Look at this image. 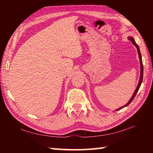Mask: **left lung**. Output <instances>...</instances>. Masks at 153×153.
I'll use <instances>...</instances> for the list:
<instances>
[{
	"instance_id": "1",
	"label": "left lung",
	"mask_w": 153,
	"mask_h": 153,
	"mask_svg": "<svg viewBox=\"0 0 153 153\" xmlns=\"http://www.w3.org/2000/svg\"><path fill=\"white\" fill-rule=\"evenodd\" d=\"M128 39L132 42L133 45H135V47L136 48H137V53H138V55H139V60H140V69H141V71H140V73H141V74H140V78H139V81L138 85H137V88H136V89L135 90V92L134 93V94H133V95H132V97H131L130 100H129V102H128V103H127L126 105H125L124 106H122V107H120V108H118V109H116V110H120V109L124 108V107H126V106H128V105H129V104H130V103L131 102L132 100H134L135 96L136 95V94H137V93L138 92V90L139 89V87H140V86H141V83H142L143 77V66L142 57H141V54L140 50H139V46L137 45V44L135 43L134 39L132 37H131V36H130V37H128Z\"/></svg>"
}]
</instances>
